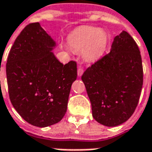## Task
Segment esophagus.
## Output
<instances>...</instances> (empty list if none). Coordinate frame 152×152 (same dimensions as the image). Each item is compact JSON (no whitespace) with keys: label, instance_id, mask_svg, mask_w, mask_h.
<instances>
[{"label":"esophagus","instance_id":"34e87169","mask_svg":"<svg viewBox=\"0 0 152 152\" xmlns=\"http://www.w3.org/2000/svg\"><path fill=\"white\" fill-rule=\"evenodd\" d=\"M83 69H82V68H79L78 70H77V75H78V76H81L82 75H83Z\"/></svg>","mask_w":152,"mask_h":152}]
</instances>
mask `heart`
<instances>
[{
  "label": "heart",
  "instance_id": "obj_1",
  "mask_svg": "<svg viewBox=\"0 0 152 152\" xmlns=\"http://www.w3.org/2000/svg\"><path fill=\"white\" fill-rule=\"evenodd\" d=\"M107 42V34L95 27H79L68 36L70 47L74 50H82L83 57L91 61H97L103 56ZM65 49L69 50L68 47Z\"/></svg>",
  "mask_w": 152,
  "mask_h": 152
}]
</instances>
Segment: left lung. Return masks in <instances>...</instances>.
<instances>
[{
    "instance_id": "8db88e82",
    "label": "left lung",
    "mask_w": 152,
    "mask_h": 152,
    "mask_svg": "<svg viewBox=\"0 0 152 152\" xmlns=\"http://www.w3.org/2000/svg\"><path fill=\"white\" fill-rule=\"evenodd\" d=\"M95 121L114 127L134 113L143 86V67L138 46L128 32L114 37L111 50L88 67L81 77Z\"/></svg>"
}]
</instances>
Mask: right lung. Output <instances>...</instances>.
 I'll return each instance as SVG.
<instances>
[{
  "instance_id": "right-lung-1",
  "label": "right lung",
  "mask_w": 152,
  "mask_h": 152,
  "mask_svg": "<svg viewBox=\"0 0 152 152\" xmlns=\"http://www.w3.org/2000/svg\"><path fill=\"white\" fill-rule=\"evenodd\" d=\"M56 46L39 23H30L16 38L7 60L11 102L27 122L37 127L50 126L63 118L77 77L76 62H60L53 53Z\"/></svg>"
}]
</instances>
